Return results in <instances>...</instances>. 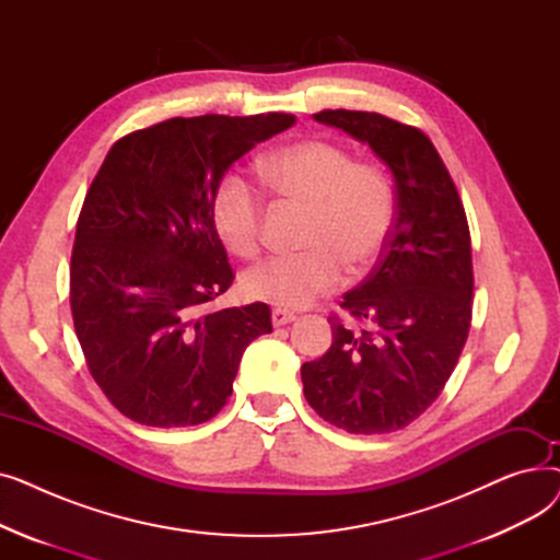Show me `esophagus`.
Instances as JSON below:
<instances>
[{"instance_id":"1","label":"esophagus","mask_w":560,"mask_h":560,"mask_svg":"<svg viewBox=\"0 0 560 560\" xmlns=\"http://www.w3.org/2000/svg\"><path fill=\"white\" fill-rule=\"evenodd\" d=\"M295 319H298V315L285 311V308H275L272 311V325L275 327H285V325H290V322H295Z\"/></svg>"}]
</instances>
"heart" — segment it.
I'll return each instance as SVG.
<instances>
[{
    "label": "heart",
    "mask_w": 560,
    "mask_h": 560,
    "mask_svg": "<svg viewBox=\"0 0 560 560\" xmlns=\"http://www.w3.org/2000/svg\"><path fill=\"white\" fill-rule=\"evenodd\" d=\"M260 176L281 199L308 209L302 252L260 260L243 277L245 292L279 308H304L349 272H365L384 252L395 197L376 165L351 163L327 140H295L260 161ZM262 201L241 172H226L213 192V224L224 247L243 258L260 249Z\"/></svg>",
    "instance_id": "1"
}]
</instances>
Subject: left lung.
Listing matches in <instances>:
<instances>
[{"label": "left lung", "mask_w": 560, "mask_h": 560, "mask_svg": "<svg viewBox=\"0 0 560 560\" xmlns=\"http://www.w3.org/2000/svg\"><path fill=\"white\" fill-rule=\"evenodd\" d=\"M384 161L395 222L370 277L342 298L363 322L329 317L334 342L302 365L308 404L347 433H390L418 420L452 376L472 319V247L460 197L433 142L416 127L368 110H322Z\"/></svg>", "instance_id": "8db88e82"}]
</instances>
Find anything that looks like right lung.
<instances>
[{"instance_id": "1", "label": "right lung", "mask_w": 560, "mask_h": 560, "mask_svg": "<svg viewBox=\"0 0 560 560\" xmlns=\"http://www.w3.org/2000/svg\"><path fill=\"white\" fill-rule=\"evenodd\" d=\"M295 115L172 117L117 140L77 222L70 306L97 386L147 427H192L226 404L247 345L272 331L268 304L209 311L233 270L213 192L256 142Z\"/></svg>"}]
</instances>
